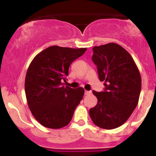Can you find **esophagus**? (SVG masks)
<instances>
[{
    "mask_svg": "<svg viewBox=\"0 0 156 156\" xmlns=\"http://www.w3.org/2000/svg\"><path fill=\"white\" fill-rule=\"evenodd\" d=\"M89 94H91V91H85V95H89Z\"/></svg>",
    "mask_w": 156,
    "mask_h": 156,
    "instance_id": "esophagus-1",
    "label": "esophagus"
}]
</instances>
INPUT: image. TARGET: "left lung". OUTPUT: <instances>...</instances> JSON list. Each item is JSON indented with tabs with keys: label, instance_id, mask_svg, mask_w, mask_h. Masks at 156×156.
<instances>
[{
	"label": "left lung",
	"instance_id": "1",
	"mask_svg": "<svg viewBox=\"0 0 156 156\" xmlns=\"http://www.w3.org/2000/svg\"><path fill=\"white\" fill-rule=\"evenodd\" d=\"M92 60L97 66L103 92L92 91L96 106L89 109L95 125L111 130L125 123L139 99L141 78L135 62L128 52L114 43L94 47Z\"/></svg>",
	"mask_w": 156,
	"mask_h": 156
}]
</instances>
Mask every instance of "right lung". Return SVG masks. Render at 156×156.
I'll use <instances>...</instances> for the list:
<instances>
[{"label": "right lung", "instance_id": "add662e5", "mask_svg": "<svg viewBox=\"0 0 156 156\" xmlns=\"http://www.w3.org/2000/svg\"><path fill=\"white\" fill-rule=\"evenodd\" d=\"M86 48L52 46L34 57L27 70L25 91L28 106L36 120L47 128L67 126L85 90L64 86L73 61L83 55Z\"/></svg>", "mask_w": 156, "mask_h": 156}]
</instances>
